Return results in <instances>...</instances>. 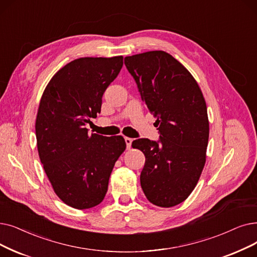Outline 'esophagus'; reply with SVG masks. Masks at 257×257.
I'll use <instances>...</instances> for the list:
<instances>
[{"label":"esophagus","mask_w":257,"mask_h":257,"mask_svg":"<svg viewBox=\"0 0 257 257\" xmlns=\"http://www.w3.org/2000/svg\"><path fill=\"white\" fill-rule=\"evenodd\" d=\"M125 142H126V145H127V149H130L131 148V144H132V139L125 138Z\"/></svg>","instance_id":"34e87169"}]
</instances>
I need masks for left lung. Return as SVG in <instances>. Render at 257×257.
I'll return each mask as SVG.
<instances>
[{"instance_id":"obj_1","label":"left lung","mask_w":257,"mask_h":257,"mask_svg":"<svg viewBox=\"0 0 257 257\" xmlns=\"http://www.w3.org/2000/svg\"><path fill=\"white\" fill-rule=\"evenodd\" d=\"M125 65L161 135L159 142H132L146 158L142 189L155 206H176L191 194L206 163L209 119L203 92L192 74L163 50L126 57Z\"/></svg>"}]
</instances>
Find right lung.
<instances>
[{
  "label": "right lung",
  "instance_id": "right-lung-1",
  "mask_svg": "<svg viewBox=\"0 0 257 257\" xmlns=\"http://www.w3.org/2000/svg\"><path fill=\"white\" fill-rule=\"evenodd\" d=\"M122 67V57L81 58L61 68L41 97L36 119L41 163L53 190L75 209L101 204L115 162L126 149L120 136L89 135L102 97Z\"/></svg>",
  "mask_w": 257,
  "mask_h": 257
}]
</instances>
